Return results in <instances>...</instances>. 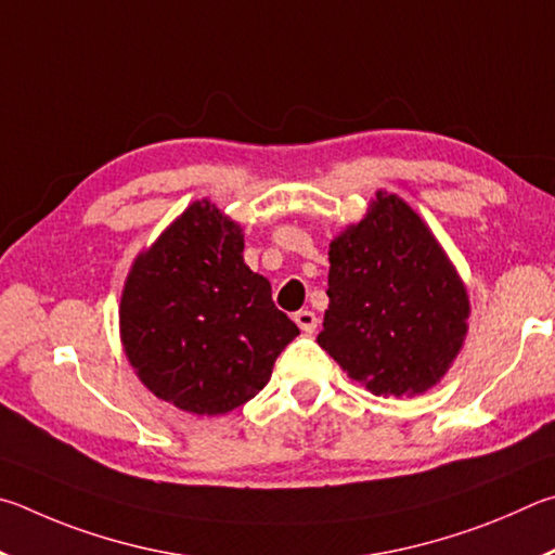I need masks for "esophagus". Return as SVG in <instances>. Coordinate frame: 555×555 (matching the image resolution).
<instances>
[{
  "label": "esophagus",
  "instance_id": "obj_1",
  "mask_svg": "<svg viewBox=\"0 0 555 555\" xmlns=\"http://www.w3.org/2000/svg\"><path fill=\"white\" fill-rule=\"evenodd\" d=\"M295 324L302 328L305 334H314L319 319H317L314 312H309V309H299V312L295 314Z\"/></svg>",
  "mask_w": 555,
  "mask_h": 555
}]
</instances>
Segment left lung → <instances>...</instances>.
I'll use <instances>...</instances> for the list:
<instances>
[{
	"instance_id": "1",
	"label": "left lung",
	"mask_w": 555,
	"mask_h": 555,
	"mask_svg": "<svg viewBox=\"0 0 555 555\" xmlns=\"http://www.w3.org/2000/svg\"><path fill=\"white\" fill-rule=\"evenodd\" d=\"M328 309L317 344L373 395L412 397L449 373L470 302L429 227L397 194L328 246Z\"/></svg>"
}]
</instances>
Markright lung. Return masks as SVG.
Segmentation results:
<instances>
[{
	"mask_svg": "<svg viewBox=\"0 0 555 555\" xmlns=\"http://www.w3.org/2000/svg\"><path fill=\"white\" fill-rule=\"evenodd\" d=\"M119 328L139 380L182 412L227 414L268 385L299 334L270 283L243 262L236 221L190 204L126 278Z\"/></svg>",
	"mask_w": 555,
	"mask_h": 555,
	"instance_id": "add662e5",
	"label": "right lung"
}]
</instances>
